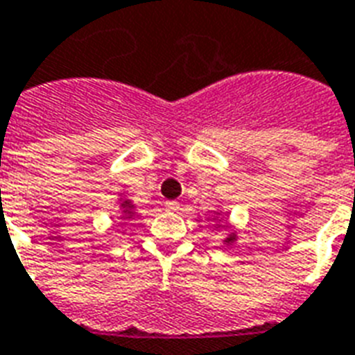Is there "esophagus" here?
I'll return each mask as SVG.
<instances>
[{
	"label": "esophagus",
	"mask_w": 355,
	"mask_h": 355,
	"mask_svg": "<svg viewBox=\"0 0 355 355\" xmlns=\"http://www.w3.org/2000/svg\"><path fill=\"white\" fill-rule=\"evenodd\" d=\"M178 208H180V205H178L177 201H169V202H166V210H169V212H177Z\"/></svg>",
	"instance_id": "esophagus-1"
}]
</instances>
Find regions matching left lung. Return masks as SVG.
<instances>
[{"label": "left lung", "instance_id": "8db88e82", "mask_svg": "<svg viewBox=\"0 0 355 355\" xmlns=\"http://www.w3.org/2000/svg\"><path fill=\"white\" fill-rule=\"evenodd\" d=\"M221 221V220H220ZM218 227H221V225H218ZM225 227V225H223ZM236 232H231V234H229V236L227 238H223V243H227V245H232V243L236 242Z\"/></svg>", "mask_w": 355, "mask_h": 355}]
</instances>
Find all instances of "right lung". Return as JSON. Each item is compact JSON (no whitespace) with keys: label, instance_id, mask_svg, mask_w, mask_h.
<instances>
[{"label":"right lung","instance_id":"right-lung-1","mask_svg":"<svg viewBox=\"0 0 355 355\" xmlns=\"http://www.w3.org/2000/svg\"><path fill=\"white\" fill-rule=\"evenodd\" d=\"M121 210H123V220L124 218L128 220V218H132L135 214V207L132 205L130 199H121Z\"/></svg>","mask_w":355,"mask_h":355}]
</instances>
